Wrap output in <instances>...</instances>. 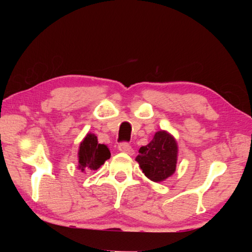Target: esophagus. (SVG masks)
Masks as SVG:
<instances>
[{
	"instance_id": "esophagus-1",
	"label": "esophagus",
	"mask_w": 252,
	"mask_h": 252,
	"mask_svg": "<svg viewBox=\"0 0 252 252\" xmlns=\"http://www.w3.org/2000/svg\"><path fill=\"white\" fill-rule=\"evenodd\" d=\"M118 149H119V151H122V153H126V154H128V155H133V153H134L132 146H130L128 142L119 143Z\"/></svg>"
}]
</instances>
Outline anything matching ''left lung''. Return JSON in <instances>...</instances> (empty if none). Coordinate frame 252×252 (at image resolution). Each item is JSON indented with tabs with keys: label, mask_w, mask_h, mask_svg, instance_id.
Masks as SVG:
<instances>
[{
	"label": "left lung",
	"mask_w": 252,
	"mask_h": 252,
	"mask_svg": "<svg viewBox=\"0 0 252 252\" xmlns=\"http://www.w3.org/2000/svg\"><path fill=\"white\" fill-rule=\"evenodd\" d=\"M136 161L140 164L144 175L155 182L164 181L171 177L177 167L178 146L173 136L159 130L153 141L141 147Z\"/></svg>",
	"instance_id": "1"
}]
</instances>
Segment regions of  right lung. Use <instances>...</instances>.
<instances>
[{
	"mask_svg": "<svg viewBox=\"0 0 252 252\" xmlns=\"http://www.w3.org/2000/svg\"><path fill=\"white\" fill-rule=\"evenodd\" d=\"M110 156L111 154L105 144H99L94 134H87L79 149V168L81 171L97 170Z\"/></svg>",
	"mask_w": 252,
	"mask_h": 252,
	"instance_id": "1",
	"label": "right lung"
}]
</instances>
